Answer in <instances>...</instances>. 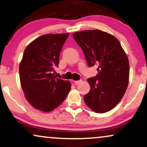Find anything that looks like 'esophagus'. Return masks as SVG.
<instances>
[{
  "instance_id": "obj_1",
  "label": "esophagus",
  "mask_w": 147,
  "mask_h": 147,
  "mask_svg": "<svg viewBox=\"0 0 147 147\" xmlns=\"http://www.w3.org/2000/svg\"><path fill=\"white\" fill-rule=\"evenodd\" d=\"M82 82V80H78V81H74V83H75V84H78L81 83Z\"/></svg>"
}]
</instances>
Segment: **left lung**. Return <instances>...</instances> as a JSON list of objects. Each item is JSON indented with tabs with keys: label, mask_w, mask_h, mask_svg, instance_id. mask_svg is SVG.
<instances>
[{
	"label": "left lung",
	"mask_w": 147,
	"mask_h": 147,
	"mask_svg": "<svg viewBox=\"0 0 147 147\" xmlns=\"http://www.w3.org/2000/svg\"><path fill=\"white\" fill-rule=\"evenodd\" d=\"M74 38L82 49L87 63L97 65L98 74L88 78L90 90L84 99L98 113L113 109L123 98L128 86L129 64L121 44L115 36L99 30L75 32Z\"/></svg>",
	"instance_id": "left-lung-1"
}]
</instances>
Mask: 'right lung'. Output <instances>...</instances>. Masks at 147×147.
Returning <instances> with one entry per match:
<instances>
[{"instance_id":"obj_1","label":"right lung","mask_w":147,"mask_h":147,"mask_svg":"<svg viewBox=\"0 0 147 147\" xmlns=\"http://www.w3.org/2000/svg\"><path fill=\"white\" fill-rule=\"evenodd\" d=\"M69 34L41 36L24 51L20 64L21 86L26 100L39 111H52L64 101L71 90L69 81L56 78L53 74Z\"/></svg>"}]
</instances>
